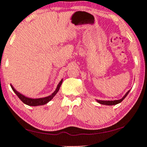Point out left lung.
<instances>
[{
	"instance_id": "left-lung-1",
	"label": "left lung",
	"mask_w": 147,
	"mask_h": 147,
	"mask_svg": "<svg viewBox=\"0 0 147 147\" xmlns=\"http://www.w3.org/2000/svg\"><path fill=\"white\" fill-rule=\"evenodd\" d=\"M129 92H130V90H128V91L126 92V94H125V95L123 96V98H122V99L117 100H114V101H104V100H97V102H98V103L103 104V105H109V106L116 105V104L120 103V102H121L122 100H123L124 98L126 97V96L128 95V94L129 93Z\"/></svg>"
}]
</instances>
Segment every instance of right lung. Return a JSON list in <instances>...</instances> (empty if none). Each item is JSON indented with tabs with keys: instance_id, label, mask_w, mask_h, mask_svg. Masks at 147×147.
I'll return each instance as SVG.
<instances>
[{
	"instance_id": "obj_1",
	"label": "right lung",
	"mask_w": 147,
	"mask_h": 147,
	"mask_svg": "<svg viewBox=\"0 0 147 147\" xmlns=\"http://www.w3.org/2000/svg\"><path fill=\"white\" fill-rule=\"evenodd\" d=\"M62 82H63V80H61V81H60L59 84L57 85V88H56L55 91L53 93L51 94V95L47 96V97L43 98H37V99H32V98L25 97V96L22 95L21 94H20L17 91H16V90L14 89V88L13 87V86H12V85H11V86L12 89H13V90L14 91V92L17 94V96L19 98V99L21 100L24 104H27V105H28V106H40V105H44V104L48 103V102H49L50 100H51L52 98H53L54 96H55V94L57 93L58 91H59L60 86H61V84H62Z\"/></svg>"
}]
</instances>
